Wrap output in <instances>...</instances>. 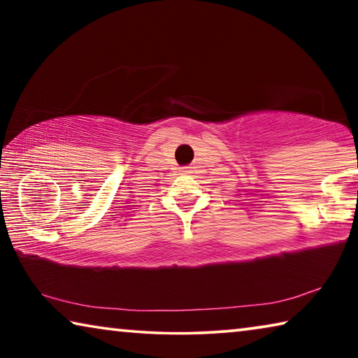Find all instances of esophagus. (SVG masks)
<instances>
[{
	"instance_id": "esophagus-1",
	"label": "esophagus",
	"mask_w": 358,
	"mask_h": 358,
	"mask_svg": "<svg viewBox=\"0 0 358 358\" xmlns=\"http://www.w3.org/2000/svg\"><path fill=\"white\" fill-rule=\"evenodd\" d=\"M186 173H187V172H186Z\"/></svg>"
}]
</instances>
